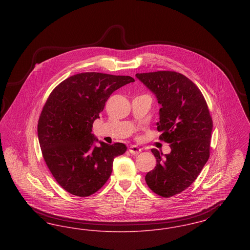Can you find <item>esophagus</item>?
Listing matches in <instances>:
<instances>
[{"label":"esophagus","instance_id":"obj_1","mask_svg":"<svg viewBox=\"0 0 250 250\" xmlns=\"http://www.w3.org/2000/svg\"><path fill=\"white\" fill-rule=\"evenodd\" d=\"M128 150H129V153L132 155H139L142 152V149L136 145H130Z\"/></svg>","mask_w":250,"mask_h":250}]
</instances>
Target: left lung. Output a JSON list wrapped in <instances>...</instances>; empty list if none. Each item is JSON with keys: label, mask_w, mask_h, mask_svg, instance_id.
Returning <instances> with one entry per match:
<instances>
[{"label": "left lung", "mask_w": 250, "mask_h": 250, "mask_svg": "<svg viewBox=\"0 0 250 250\" xmlns=\"http://www.w3.org/2000/svg\"><path fill=\"white\" fill-rule=\"evenodd\" d=\"M158 104L159 139L170 143V153H152L156 166L145 181L155 194L169 198L187 189L197 179L210 155L213 121L200 89L186 76L173 71L136 74Z\"/></svg>", "instance_id": "left-lung-1"}]
</instances>
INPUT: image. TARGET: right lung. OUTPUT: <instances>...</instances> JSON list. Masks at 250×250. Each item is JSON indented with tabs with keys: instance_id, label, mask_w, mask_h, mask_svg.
<instances>
[{
	"instance_id": "1",
	"label": "right lung",
	"mask_w": 250,
	"mask_h": 250,
	"mask_svg": "<svg viewBox=\"0 0 250 250\" xmlns=\"http://www.w3.org/2000/svg\"><path fill=\"white\" fill-rule=\"evenodd\" d=\"M134 82L129 76L81 73L48 96L38 121V141L51 174L72 195L87 197L99 190L111 174L114 158L126 151L124 143L98 141L92 128L110 95Z\"/></svg>"
}]
</instances>
